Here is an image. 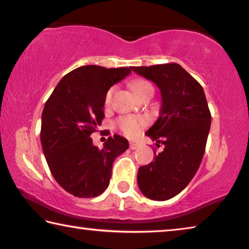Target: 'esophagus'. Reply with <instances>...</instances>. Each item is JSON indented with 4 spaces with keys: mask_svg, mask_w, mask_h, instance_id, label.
Instances as JSON below:
<instances>
[{
    "mask_svg": "<svg viewBox=\"0 0 249 249\" xmlns=\"http://www.w3.org/2000/svg\"><path fill=\"white\" fill-rule=\"evenodd\" d=\"M137 147H139V144H137V143H131V144H129V148L133 149V151H134V149H136Z\"/></svg>",
    "mask_w": 249,
    "mask_h": 249,
    "instance_id": "obj_1",
    "label": "esophagus"
}]
</instances>
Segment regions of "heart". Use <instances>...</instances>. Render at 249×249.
I'll use <instances>...</instances> for the list:
<instances>
[{
	"mask_svg": "<svg viewBox=\"0 0 249 249\" xmlns=\"http://www.w3.org/2000/svg\"><path fill=\"white\" fill-rule=\"evenodd\" d=\"M131 89L140 98L148 90H153V86L149 82L145 80H135L131 83ZM115 89L110 88L105 94V105H109L112 102L113 94ZM149 124V118L147 116H123L117 121L118 127L126 136L135 137L141 133L142 128Z\"/></svg>",
	"mask_w": 249,
	"mask_h": 249,
	"instance_id": "obj_1",
	"label": "heart"
}]
</instances>
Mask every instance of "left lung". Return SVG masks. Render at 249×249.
Listing matches in <instances>:
<instances>
[{
    "label": "left lung",
    "instance_id": "left-lung-1",
    "mask_svg": "<svg viewBox=\"0 0 249 249\" xmlns=\"http://www.w3.org/2000/svg\"><path fill=\"white\" fill-rule=\"evenodd\" d=\"M157 85L161 94L160 117L145 135L164 145L163 152L142 166L137 184L153 200H167L183 191L202 163L212 116L202 85L179 64L132 68Z\"/></svg>",
    "mask_w": 249,
    "mask_h": 249
}]
</instances>
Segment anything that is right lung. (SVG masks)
Listing matches in <instances>:
<instances>
[{
  "label": "right lung",
  "mask_w": 249,
  "mask_h": 249,
  "mask_svg": "<svg viewBox=\"0 0 249 249\" xmlns=\"http://www.w3.org/2000/svg\"><path fill=\"white\" fill-rule=\"evenodd\" d=\"M132 72L131 68L85 65L58 82L42 113L41 143L55 180L76 197L92 198L104 193L113 163L128 148V141L109 136L104 147L93 145L90 134L104 118L107 90Z\"/></svg>",
  "instance_id": "1"
}]
</instances>
